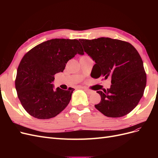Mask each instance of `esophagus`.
<instances>
[{
	"instance_id": "34e87169",
	"label": "esophagus",
	"mask_w": 158,
	"mask_h": 158,
	"mask_svg": "<svg viewBox=\"0 0 158 158\" xmlns=\"http://www.w3.org/2000/svg\"><path fill=\"white\" fill-rule=\"evenodd\" d=\"M83 89L85 90V92H86L88 94H92L93 93V91L92 90H91V89H88L87 88H83Z\"/></svg>"
}]
</instances>
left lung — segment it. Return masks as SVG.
Listing matches in <instances>:
<instances>
[{
    "instance_id": "obj_1",
    "label": "left lung",
    "mask_w": 158,
    "mask_h": 158,
    "mask_svg": "<svg viewBox=\"0 0 158 158\" xmlns=\"http://www.w3.org/2000/svg\"><path fill=\"white\" fill-rule=\"evenodd\" d=\"M79 41L95 62L91 76L111 78V88L97 92L101 101L95 107L108 117L128 114L139 103L146 85V74L137 50L127 41L109 37Z\"/></svg>"
}]
</instances>
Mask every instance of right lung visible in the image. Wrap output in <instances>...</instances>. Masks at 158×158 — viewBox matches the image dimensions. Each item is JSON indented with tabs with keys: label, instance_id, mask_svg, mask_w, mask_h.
Masks as SVG:
<instances>
[{
	"label": "right lung",
	"instance_id": "right-lung-1",
	"mask_svg": "<svg viewBox=\"0 0 158 158\" xmlns=\"http://www.w3.org/2000/svg\"><path fill=\"white\" fill-rule=\"evenodd\" d=\"M76 54L84 55L77 40L52 39L36 45L23 56L15 80L22 106L39 119L55 117L68 106L74 88L53 89L55 74L63 72Z\"/></svg>",
	"mask_w": 158,
	"mask_h": 158
}]
</instances>
